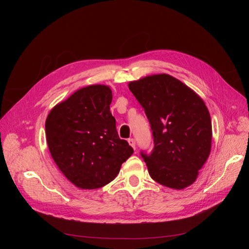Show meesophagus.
<instances>
[{
	"label": "esophagus",
	"mask_w": 249,
	"mask_h": 249,
	"mask_svg": "<svg viewBox=\"0 0 249 249\" xmlns=\"http://www.w3.org/2000/svg\"><path fill=\"white\" fill-rule=\"evenodd\" d=\"M127 142H129V144L135 149L136 148V142H135V139L134 138H129L127 139Z\"/></svg>",
	"instance_id": "1"
}]
</instances>
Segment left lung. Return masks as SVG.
Masks as SVG:
<instances>
[{"instance_id": "1", "label": "left lung", "mask_w": 249, "mask_h": 249, "mask_svg": "<svg viewBox=\"0 0 249 249\" xmlns=\"http://www.w3.org/2000/svg\"><path fill=\"white\" fill-rule=\"evenodd\" d=\"M129 89L153 131V150L140 152L149 176L172 189L190 186L211 150L212 124L205 103L166 73L131 82Z\"/></svg>"}]
</instances>
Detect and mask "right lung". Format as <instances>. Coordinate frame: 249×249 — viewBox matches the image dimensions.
Wrapping results in <instances>:
<instances>
[{
  "label": "right lung",
  "mask_w": 249,
  "mask_h": 249,
  "mask_svg": "<svg viewBox=\"0 0 249 249\" xmlns=\"http://www.w3.org/2000/svg\"><path fill=\"white\" fill-rule=\"evenodd\" d=\"M111 102L108 86L90 85L58 104L46 120L52 158L67 179L81 189L109 184L134 153L118 136Z\"/></svg>",
  "instance_id": "right-lung-1"
}]
</instances>
